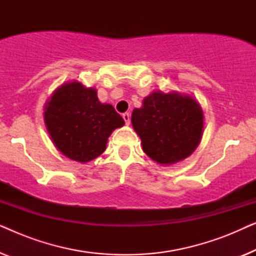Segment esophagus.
<instances>
[{
  "label": "esophagus",
  "mask_w": 256,
  "mask_h": 256,
  "mask_svg": "<svg viewBox=\"0 0 256 256\" xmlns=\"http://www.w3.org/2000/svg\"><path fill=\"white\" fill-rule=\"evenodd\" d=\"M122 118H124L126 124L128 126L129 124H130V114H129V113H124V115H122Z\"/></svg>",
  "instance_id": "obj_1"
}]
</instances>
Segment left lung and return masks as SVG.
I'll use <instances>...</instances> for the list:
<instances>
[{
    "label": "left lung",
    "instance_id": "8db88e82",
    "mask_svg": "<svg viewBox=\"0 0 256 256\" xmlns=\"http://www.w3.org/2000/svg\"><path fill=\"white\" fill-rule=\"evenodd\" d=\"M132 124L142 148L162 166L174 164L191 155L202 136L204 114L194 98L177 92L156 90L135 108Z\"/></svg>",
    "mask_w": 256,
    "mask_h": 256
}]
</instances>
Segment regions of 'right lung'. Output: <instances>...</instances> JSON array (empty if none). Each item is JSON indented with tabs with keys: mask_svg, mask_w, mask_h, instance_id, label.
Here are the masks:
<instances>
[{
	"mask_svg": "<svg viewBox=\"0 0 256 256\" xmlns=\"http://www.w3.org/2000/svg\"><path fill=\"white\" fill-rule=\"evenodd\" d=\"M44 110L45 126L56 148L80 163L100 156L114 129L124 124L112 104L100 102L96 88L78 82L58 87Z\"/></svg>",
	"mask_w": 256,
	"mask_h": 256,
	"instance_id": "add662e5",
	"label": "right lung"
}]
</instances>
